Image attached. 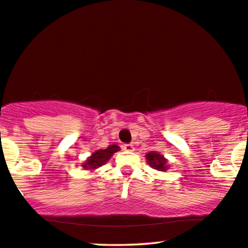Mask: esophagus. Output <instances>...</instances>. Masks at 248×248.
<instances>
[{
    "label": "esophagus",
    "instance_id": "1",
    "mask_svg": "<svg viewBox=\"0 0 248 248\" xmlns=\"http://www.w3.org/2000/svg\"><path fill=\"white\" fill-rule=\"evenodd\" d=\"M122 147H124V150L126 152H134V150H135L133 144H124Z\"/></svg>",
    "mask_w": 248,
    "mask_h": 248
}]
</instances>
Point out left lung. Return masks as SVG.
Instances as JSON below:
<instances>
[{"instance_id": "8db88e82", "label": "left lung", "mask_w": 248, "mask_h": 248, "mask_svg": "<svg viewBox=\"0 0 248 248\" xmlns=\"http://www.w3.org/2000/svg\"><path fill=\"white\" fill-rule=\"evenodd\" d=\"M146 157V162L150 164V167L153 168V169L157 171H167L169 169V166H168V160L163 156L162 154H160L158 152L152 151L150 153L145 155Z\"/></svg>"}]
</instances>
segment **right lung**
Masks as SVG:
<instances>
[{
    "instance_id": "1",
    "label": "right lung",
    "mask_w": 248,
    "mask_h": 248,
    "mask_svg": "<svg viewBox=\"0 0 248 248\" xmlns=\"http://www.w3.org/2000/svg\"><path fill=\"white\" fill-rule=\"evenodd\" d=\"M118 151H120V147L115 144L110 145L105 150H96L91 154V156L87 157V160L84 163H81V167L84 168V170L93 172V171L98 169L100 167L104 166L110 160L112 155Z\"/></svg>"
}]
</instances>
